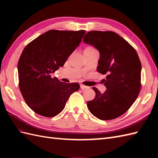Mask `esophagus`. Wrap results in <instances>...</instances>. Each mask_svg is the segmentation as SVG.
Here are the masks:
<instances>
[{"label": "esophagus", "instance_id": "1", "mask_svg": "<svg viewBox=\"0 0 158 158\" xmlns=\"http://www.w3.org/2000/svg\"><path fill=\"white\" fill-rule=\"evenodd\" d=\"M80 87H81V89H88V88H89L88 86H86V85H83V84H81V85H80Z\"/></svg>", "mask_w": 158, "mask_h": 158}]
</instances>
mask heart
Listing matches in <instances>:
<instances>
[{
	"instance_id": "heart-1",
	"label": "heart",
	"mask_w": 158,
	"mask_h": 158,
	"mask_svg": "<svg viewBox=\"0 0 158 158\" xmlns=\"http://www.w3.org/2000/svg\"><path fill=\"white\" fill-rule=\"evenodd\" d=\"M95 49L94 48H93L92 47H87V48L85 49V50H94Z\"/></svg>"
}]
</instances>
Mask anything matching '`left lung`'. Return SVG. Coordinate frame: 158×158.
Wrapping results in <instances>:
<instances>
[{"mask_svg": "<svg viewBox=\"0 0 158 158\" xmlns=\"http://www.w3.org/2000/svg\"><path fill=\"white\" fill-rule=\"evenodd\" d=\"M83 41L98 50V72L106 74L103 94L92 88L95 98L87 102L93 115L101 120L115 119L128 110L139 96L141 63L136 50L117 33L88 32Z\"/></svg>", "mask_w": 158, "mask_h": 158, "instance_id": "8db88e82", "label": "left lung"}]
</instances>
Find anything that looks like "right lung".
Returning <instances> with one entry per match:
<instances>
[{
	"instance_id": "right-lung-1",
	"label": "right lung",
	"mask_w": 158,
	"mask_h": 158,
	"mask_svg": "<svg viewBox=\"0 0 158 158\" xmlns=\"http://www.w3.org/2000/svg\"><path fill=\"white\" fill-rule=\"evenodd\" d=\"M85 31L51 30L25 47L19 59V86L26 103L40 115L52 117L62 112L77 83L52 77L81 42Z\"/></svg>"
}]
</instances>
